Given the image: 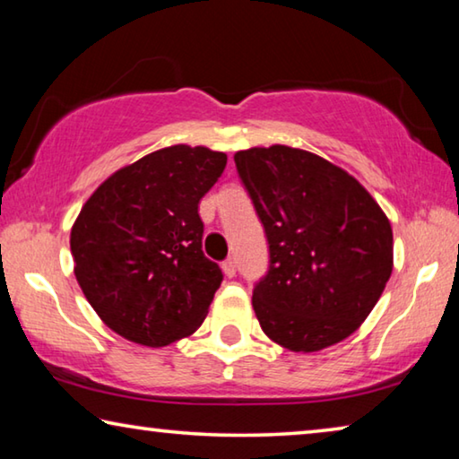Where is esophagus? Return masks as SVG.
Returning <instances> with one entry per match:
<instances>
[{"label":"esophagus","instance_id":"34e87169","mask_svg":"<svg viewBox=\"0 0 459 459\" xmlns=\"http://www.w3.org/2000/svg\"><path fill=\"white\" fill-rule=\"evenodd\" d=\"M222 271H224V275H227V277H235V273H237V261L235 259L222 261Z\"/></svg>","mask_w":459,"mask_h":459}]
</instances>
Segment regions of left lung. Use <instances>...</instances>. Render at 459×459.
Masks as SVG:
<instances>
[{
    "label": "left lung",
    "mask_w": 459,
    "mask_h": 459,
    "mask_svg": "<svg viewBox=\"0 0 459 459\" xmlns=\"http://www.w3.org/2000/svg\"><path fill=\"white\" fill-rule=\"evenodd\" d=\"M265 230L269 267L253 287L263 332L293 352L344 340L393 271L391 222L370 194L320 155L287 145L237 152Z\"/></svg>",
    "instance_id": "left-lung-1"
}]
</instances>
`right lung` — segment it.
<instances>
[{
    "label": "right lung",
    "instance_id": "obj_1",
    "mask_svg": "<svg viewBox=\"0 0 459 459\" xmlns=\"http://www.w3.org/2000/svg\"><path fill=\"white\" fill-rule=\"evenodd\" d=\"M227 155L172 145L121 168L87 200L71 232L74 275L108 328L166 346L204 322L222 271L202 253L198 204Z\"/></svg>",
    "mask_w": 459,
    "mask_h": 459
}]
</instances>
